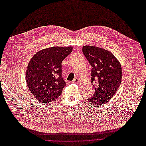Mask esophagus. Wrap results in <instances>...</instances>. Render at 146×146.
Instances as JSON below:
<instances>
[{
  "label": "esophagus",
  "mask_w": 146,
  "mask_h": 146,
  "mask_svg": "<svg viewBox=\"0 0 146 146\" xmlns=\"http://www.w3.org/2000/svg\"><path fill=\"white\" fill-rule=\"evenodd\" d=\"M79 79L77 78H75L74 80H73V82H74V83H78L79 82Z\"/></svg>",
  "instance_id": "1"
}]
</instances>
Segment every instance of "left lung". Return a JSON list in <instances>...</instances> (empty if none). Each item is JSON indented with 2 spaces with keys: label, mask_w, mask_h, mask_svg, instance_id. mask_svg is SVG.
I'll use <instances>...</instances> for the list:
<instances>
[{
  "label": "left lung",
  "mask_w": 146,
  "mask_h": 146,
  "mask_svg": "<svg viewBox=\"0 0 146 146\" xmlns=\"http://www.w3.org/2000/svg\"><path fill=\"white\" fill-rule=\"evenodd\" d=\"M82 52L92 67L91 82L95 89L88 101L96 106L104 104L113 97L121 83V66L113 54L103 48L86 45Z\"/></svg>",
  "instance_id": "obj_1"
}]
</instances>
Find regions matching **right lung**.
I'll list each match as a JSON object with an SVG mask.
<instances>
[{"label":"right lung","instance_id":"obj_1","mask_svg":"<svg viewBox=\"0 0 146 146\" xmlns=\"http://www.w3.org/2000/svg\"><path fill=\"white\" fill-rule=\"evenodd\" d=\"M73 48L54 46L40 50L31 58L26 72L27 86L39 101L49 103L59 97L66 83L62 76L61 62Z\"/></svg>","mask_w":146,"mask_h":146}]
</instances>
